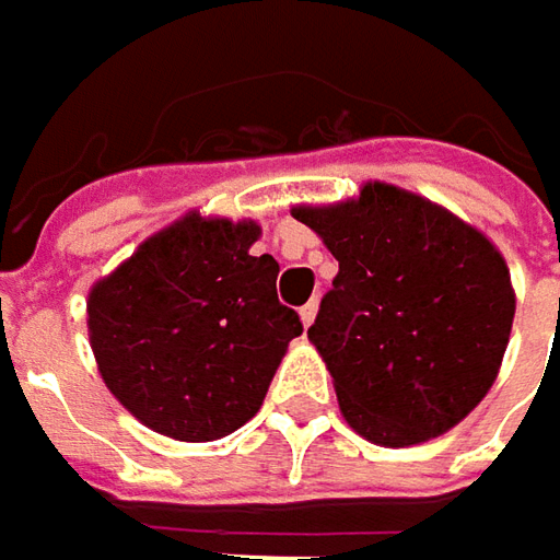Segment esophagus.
<instances>
[{
  "label": "esophagus",
  "instance_id": "1",
  "mask_svg": "<svg viewBox=\"0 0 560 560\" xmlns=\"http://www.w3.org/2000/svg\"><path fill=\"white\" fill-rule=\"evenodd\" d=\"M299 317H302V324H305V327H312L314 317H317V299H312L308 305H302V308H299Z\"/></svg>",
  "mask_w": 560,
  "mask_h": 560
}]
</instances>
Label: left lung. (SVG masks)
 Wrapping results in <instances>:
<instances>
[{
  "label": "left lung",
  "mask_w": 560,
  "mask_h": 560,
  "mask_svg": "<svg viewBox=\"0 0 560 560\" xmlns=\"http://www.w3.org/2000/svg\"><path fill=\"white\" fill-rule=\"evenodd\" d=\"M339 273L308 339L349 427L418 445L462 423L495 383L514 320L502 252L442 205L389 184L358 199L295 205Z\"/></svg>",
  "instance_id": "1"
}]
</instances>
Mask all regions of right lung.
<instances>
[{"instance_id": "add662e5", "label": "right lung", "mask_w": 560, "mask_h": 560, "mask_svg": "<svg viewBox=\"0 0 560 560\" xmlns=\"http://www.w3.org/2000/svg\"><path fill=\"white\" fill-rule=\"evenodd\" d=\"M255 221L189 211L149 236L86 299L98 374L149 430L211 442L258 415L299 314L280 305Z\"/></svg>"}]
</instances>
